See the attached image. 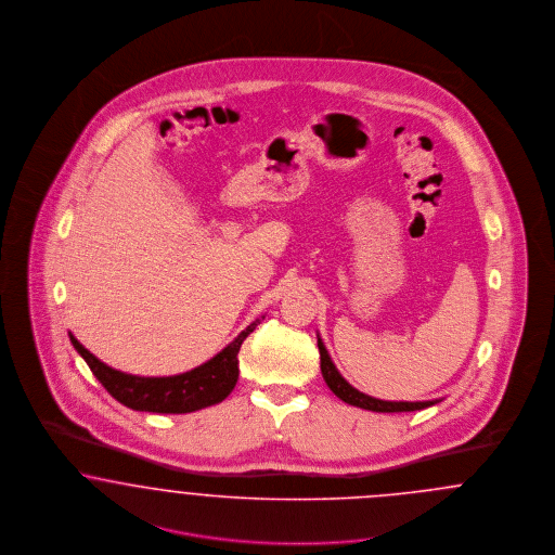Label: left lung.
Instances as JSON below:
<instances>
[{
  "label": "left lung",
  "mask_w": 555,
  "mask_h": 555,
  "mask_svg": "<svg viewBox=\"0 0 555 555\" xmlns=\"http://www.w3.org/2000/svg\"><path fill=\"white\" fill-rule=\"evenodd\" d=\"M318 349H320V370H322V376H324L328 389L349 405L370 410V412H414V410H424V408L439 403L437 399H433V401H383V399L366 396V393L358 391L356 387H351L339 374V370L335 369L320 337H318Z\"/></svg>",
  "instance_id": "1"
}]
</instances>
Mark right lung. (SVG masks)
<instances>
[{
  "instance_id": "right-lung-1",
  "label": "right lung",
  "mask_w": 555,
  "mask_h": 555,
  "mask_svg": "<svg viewBox=\"0 0 555 555\" xmlns=\"http://www.w3.org/2000/svg\"><path fill=\"white\" fill-rule=\"evenodd\" d=\"M262 320L264 317L256 318L245 331L238 333L233 344L227 345L206 364L175 376H134L109 369L89 349H85L73 333H68V337L70 344L79 351L80 358L93 372V376L104 385L107 393L122 405L137 412L186 414L220 403L235 389L238 378V349L245 337L254 333V328Z\"/></svg>"
}]
</instances>
